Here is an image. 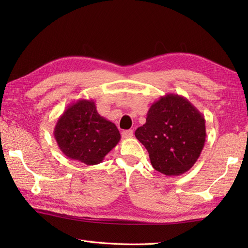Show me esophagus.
Wrapping results in <instances>:
<instances>
[{"label": "esophagus", "instance_id": "34e87169", "mask_svg": "<svg viewBox=\"0 0 248 248\" xmlns=\"http://www.w3.org/2000/svg\"><path fill=\"white\" fill-rule=\"evenodd\" d=\"M121 135L124 139H131L133 136V130H124Z\"/></svg>", "mask_w": 248, "mask_h": 248}]
</instances>
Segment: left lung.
<instances>
[{"instance_id": "left-lung-1", "label": "left lung", "mask_w": 248, "mask_h": 248, "mask_svg": "<svg viewBox=\"0 0 248 248\" xmlns=\"http://www.w3.org/2000/svg\"><path fill=\"white\" fill-rule=\"evenodd\" d=\"M135 136L149 154L152 167L165 176L191 170L205 141L203 115L180 94L167 93L151 104L146 124Z\"/></svg>"}]
</instances>
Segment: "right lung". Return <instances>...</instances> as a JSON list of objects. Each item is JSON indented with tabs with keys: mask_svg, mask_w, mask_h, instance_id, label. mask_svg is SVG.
<instances>
[{
	"mask_svg": "<svg viewBox=\"0 0 248 248\" xmlns=\"http://www.w3.org/2000/svg\"><path fill=\"white\" fill-rule=\"evenodd\" d=\"M54 138L70 160L96 165L119 143L120 133L115 124L100 116L93 100L80 99L60 116Z\"/></svg>",
	"mask_w": 248,
	"mask_h": 248,
	"instance_id": "add662e5",
	"label": "right lung"
}]
</instances>
